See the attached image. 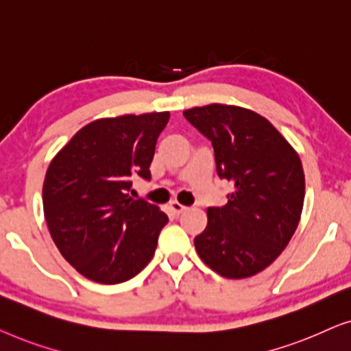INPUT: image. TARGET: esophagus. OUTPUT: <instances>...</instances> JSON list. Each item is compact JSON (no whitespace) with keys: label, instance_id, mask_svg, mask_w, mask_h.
Here are the masks:
<instances>
[{"label":"esophagus","instance_id":"1","mask_svg":"<svg viewBox=\"0 0 351 351\" xmlns=\"http://www.w3.org/2000/svg\"><path fill=\"white\" fill-rule=\"evenodd\" d=\"M169 206H170V210L173 211V213L176 215V216H180V215H182L184 213V211L187 210V206H184V205H181L180 202H176V200H173V202H170L169 204Z\"/></svg>","mask_w":351,"mask_h":351}]
</instances>
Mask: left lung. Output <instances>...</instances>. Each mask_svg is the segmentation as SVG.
<instances>
[{"label":"left lung","instance_id":"left-lung-1","mask_svg":"<svg viewBox=\"0 0 351 351\" xmlns=\"http://www.w3.org/2000/svg\"><path fill=\"white\" fill-rule=\"evenodd\" d=\"M184 117L211 140L218 175L234 186L194 245L200 259L226 278H248L278 258L298 229L305 176L298 151L258 112L211 103Z\"/></svg>","mask_w":351,"mask_h":351}]
</instances>
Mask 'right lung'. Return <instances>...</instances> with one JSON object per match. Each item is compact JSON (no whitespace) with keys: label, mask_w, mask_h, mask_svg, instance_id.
Wrapping results in <instances>:
<instances>
[{"label":"right lung","mask_w":351,"mask_h":351,"mask_svg":"<svg viewBox=\"0 0 351 351\" xmlns=\"http://www.w3.org/2000/svg\"><path fill=\"white\" fill-rule=\"evenodd\" d=\"M170 112L103 117L53 156L43 184L44 218L60 254L86 278L117 285L154 256L169 218L128 195L132 176L149 180L156 143Z\"/></svg>","instance_id":"1"}]
</instances>
